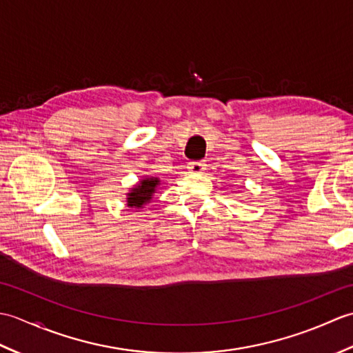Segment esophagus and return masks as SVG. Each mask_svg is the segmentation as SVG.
<instances>
[{"label":"esophagus","instance_id":"esophagus-1","mask_svg":"<svg viewBox=\"0 0 353 353\" xmlns=\"http://www.w3.org/2000/svg\"><path fill=\"white\" fill-rule=\"evenodd\" d=\"M188 170L194 174H201L206 170V163L203 161H194L188 163Z\"/></svg>","mask_w":353,"mask_h":353}]
</instances>
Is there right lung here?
Here are the masks:
<instances>
[{
	"label": "right lung",
	"instance_id": "obj_1",
	"mask_svg": "<svg viewBox=\"0 0 353 353\" xmlns=\"http://www.w3.org/2000/svg\"><path fill=\"white\" fill-rule=\"evenodd\" d=\"M159 177H144L139 183L130 188V192L127 194V206L141 209L144 208L150 200L153 199V194L159 185Z\"/></svg>",
	"mask_w": 353,
	"mask_h": 353
}]
</instances>
